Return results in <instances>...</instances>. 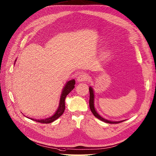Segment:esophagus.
<instances>
[{
  "label": "esophagus",
  "instance_id": "1",
  "mask_svg": "<svg viewBox=\"0 0 156 156\" xmlns=\"http://www.w3.org/2000/svg\"><path fill=\"white\" fill-rule=\"evenodd\" d=\"M89 79V76L87 74H80L77 77V81L78 82H85V81H87V80Z\"/></svg>",
  "mask_w": 156,
  "mask_h": 156
}]
</instances>
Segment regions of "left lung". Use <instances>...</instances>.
I'll return each instance as SVG.
<instances>
[{"label": "left lung", "mask_w": 156, "mask_h": 156, "mask_svg": "<svg viewBox=\"0 0 156 156\" xmlns=\"http://www.w3.org/2000/svg\"><path fill=\"white\" fill-rule=\"evenodd\" d=\"M89 92H90V99H89V106H90V110L92 112V113H93L94 115L96 117V118H98V119L101 120V121H103L106 123H109V124H119L122 122H123L124 120H121V121H110V120H106L105 119H104L103 117H101L98 114V113H97L96 109H95V107H94V90L93 89L90 87H89Z\"/></svg>", "instance_id": "obj_1"}]
</instances>
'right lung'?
<instances>
[{
	"instance_id": "right-lung-1",
	"label": "right lung",
	"mask_w": 156,
	"mask_h": 156,
	"mask_svg": "<svg viewBox=\"0 0 156 156\" xmlns=\"http://www.w3.org/2000/svg\"><path fill=\"white\" fill-rule=\"evenodd\" d=\"M16 60H15V62H16ZM74 85H75V80H74V79L68 81V82L66 83L64 87L62 89L61 96H60L58 108L53 115H52L50 117L44 119H41V120H39V119L37 120V119H30L34 121L37 122L43 123V124L51 123L53 121L57 120L58 117H60L63 114V113L65 110V99L67 95H68V94L74 89Z\"/></svg>"
}]
</instances>
